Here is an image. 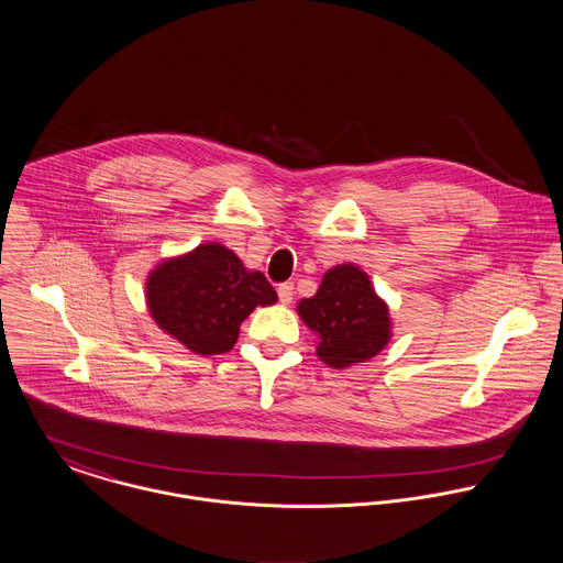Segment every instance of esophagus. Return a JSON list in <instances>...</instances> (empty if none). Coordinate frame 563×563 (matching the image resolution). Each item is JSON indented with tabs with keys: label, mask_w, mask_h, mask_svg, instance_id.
I'll list each match as a JSON object with an SVG mask.
<instances>
[{
	"label": "esophagus",
	"mask_w": 563,
	"mask_h": 563,
	"mask_svg": "<svg viewBox=\"0 0 563 563\" xmlns=\"http://www.w3.org/2000/svg\"><path fill=\"white\" fill-rule=\"evenodd\" d=\"M294 283H283V285H278V300L283 303H291L294 300Z\"/></svg>",
	"instance_id": "1"
}]
</instances>
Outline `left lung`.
Listing matches in <instances>:
<instances>
[{
  "instance_id": "obj_1",
  "label": "left lung",
  "mask_w": 563,
  "mask_h": 563,
  "mask_svg": "<svg viewBox=\"0 0 563 563\" xmlns=\"http://www.w3.org/2000/svg\"><path fill=\"white\" fill-rule=\"evenodd\" d=\"M298 312L319 339V360L332 368L375 357L391 336L388 303L353 263L328 269L317 294L298 303Z\"/></svg>"
}]
</instances>
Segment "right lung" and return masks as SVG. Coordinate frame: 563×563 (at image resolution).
<instances>
[{"instance_id": "right-lung-1", "label": "right lung", "mask_w": 563, "mask_h": 563, "mask_svg": "<svg viewBox=\"0 0 563 563\" xmlns=\"http://www.w3.org/2000/svg\"><path fill=\"white\" fill-rule=\"evenodd\" d=\"M145 300L161 330L192 353L217 355L233 349L242 321L257 306L278 296L261 272H249L233 251L208 242L154 267Z\"/></svg>"}]
</instances>
